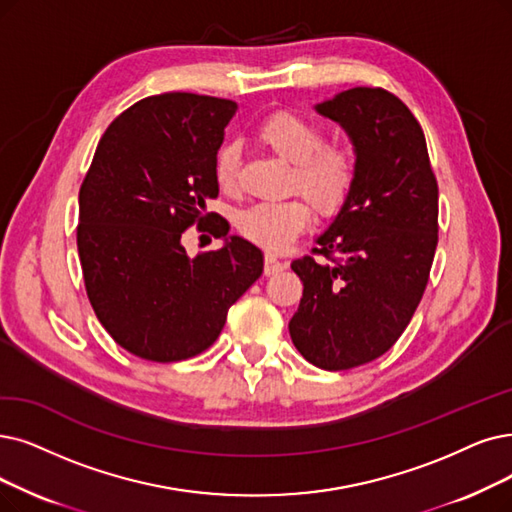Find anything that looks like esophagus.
<instances>
[{
  "mask_svg": "<svg viewBox=\"0 0 512 512\" xmlns=\"http://www.w3.org/2000/svg\"><path fill=\"white\" fill-rule=\"evenodd\" d=\"M283 269H285V262L279 260L275 254L269 252L267 256H264V275H275V273H279Z\"/></svg>",
  "mask_w": 512,
  "mask_h": 512,
  "instance_id": "34e87169",
  "label": "esophagus"
}]
</instances>
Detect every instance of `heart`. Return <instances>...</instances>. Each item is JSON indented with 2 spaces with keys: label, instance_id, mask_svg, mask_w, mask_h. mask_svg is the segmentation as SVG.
Listing matches in <instances>:
<instances>
[{
  "label": "heart",
  "instance_id": "heart-1",
  "mask_svg": "<svg viewBox=\"0 0 512 512\" xmlns=\"http://www.w3.org/2000/svg\"><path fill=\"white\" fill-rule=\"evenodd\" d=\"M256 136L281 159L294 163L292 185L311 199L323 216L340 214L351 201L359 166L351 149L323 145V130L313 119L296 111H275L264 117ZM239 168V151L224 145L216 155V180L222 189H233ZM311 203L304 197L264 201L237 216L241 235L271 250H283L309 227Z\"/></svg>",
  "mask_w": 512,
  "mask_h": 512
}]
</instances>
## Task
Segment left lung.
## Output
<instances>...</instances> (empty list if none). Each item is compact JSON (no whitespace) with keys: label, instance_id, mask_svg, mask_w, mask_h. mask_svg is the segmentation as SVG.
I'll use <instances>...</instances> for the list:
<instances>
[{"label":"left lung","instance_id":"8db88e82","mask_svg":"<svg viewBox=\"0 0 512 512\" xmlns=\"http://www.w3.org/2000/svg\"><path fill=\"white\" fill-rule=\"evenodd\" d=\"M349 134L357 187L319 237L292 262L304 290L290 319L300 355L340 372L384 355L412 321L437 250L439 189L424 132L382 88H351L315 107Z\"/></svg>","mask_w":512,"mask_h":512}]
</instances>
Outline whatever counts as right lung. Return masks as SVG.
Listing matches in <instances>:
<instances>
[{"instance_id":"1","label":"right lung","mask_w":512,"mask_h":512,"mask_svg":"<svg viewBox=\"0 0 512 512\" xmlns=\"http://www.w3.org/2000/svg\"><path fill=\"white\" fill-rule=\"evenodd\" d=\"M237 102L189 92L147 96L102 134L79 189L77 252L92 309L140 359L172 363L220 336L231 304L262 275V252L227 235L206 203L218 197L216 155ZM193 223L225 239L189 259Z\"/></svg>"}]
</instances>
